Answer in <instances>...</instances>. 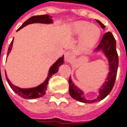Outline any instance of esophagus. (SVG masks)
Returning a JSON list of instances; mask_svg holds the SVG:
<instances>
[{
	"mask_svg": "<svg viewBox=\"0 0 127 127\" xmlns=\"http://www.w3.org/2000/svg\"><path fill=\"white\" fill-rule=\"evenodd\" d=\"M64 59H65V61L66 62H69L72 59V55L71 54L70 52L67 51L64 54Z\"/></svg>",
	"mask_w": 127,
	"mask_h": 127,
	"instance_id": "esophagus-1",
	"label": "esophagus"
}]
</instances>
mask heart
Returning a JSON list of instances; mask_svg holds the SVG:
<instances>
[{
    "label": "heart",
    "mask_w": 127,
    "mask_h": 127,
    "mask_svg": "<svg viewBox=\"0 0 127 127\" xmlns=\"http://www.w3.org/2000/svg\"><path fill=\"white\" fill-rule=\"evenodd\" d=\"M71 33L73 36H81L79 48L84 52L94 47L101 35V31L97 26L86 21L73 23L71 26Z\"/></svg>",
    "instance_id": "heart-1"
}]
</instances>
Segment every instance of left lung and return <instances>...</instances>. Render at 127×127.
<instances>
[{"label":"left lung","instance_id":"left-lung-1","mask_svg":"<svg viewBox=\"0 0 127 127\" xmlns=\"http://www.w3.org/2000/svg\"><path fill=\"white\" fill-rule=\"evenodd\" d=\"M96 21L99 23L102 29H105V26L102 23L98 20ZM98 51H101L108 59L109 71L103 85L98 90V95L96 98L94 99H86L84 96V93L77 86L74 84L71 79V76L68 80L69 94L75 100L82 103H95L104 99L111 92L115 83L119 66V59L116 49V40L111 32H107L103 35L99 45L95 49V52Z\"/></svg>","mask_w":127,"mask_h":127}]
</instances>
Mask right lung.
I'll return each mask as SVG.
<instances>
[{
  "mask_svg": "<svg viewBox=\"0 0 127 127\" xmlns=\"http://www.w3.org/2000/svg\"><path fill=\"white\" fill-rule=\"evenodd\" d=\"M45 23V24H49V23H52L53 20L51 19V16H48V15H41V16H35L31 17L29 18L26 21L23 23V25L18 29L17 31L21 29L23 27H25L26 26L31 24V23ZM13 39L11 41L10 44L9 48H8V56L10 54V52L11 51L12 46H13ZM64 56L62 57L59 58L58 60L56 61L54 64L51 66L48 73V76L46 79L45 80L42 84L38 86H35L33 88H29V89H22L20 87H18L16 86L13 85L10 80L8 79L7 75L5 73V76H6V79L8 83V84L10 86V88L13 89V91L16 93L18 96H21L23 98H26V99H33V98H39L42 97L43 96H44L46 94V91L47 89V85L48 83V80L50 79V78L52 76V75H54V73H57L59 71V68L63 64H64Z\"/></svg>",
  "mask_w": 127,
  "mask_h": 127,
  "instance_id": "1",
  "label": "right lung"
}]
</instances>
